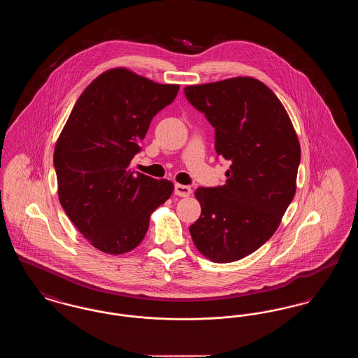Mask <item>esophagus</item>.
I'll return each mask as SVG.
<instances>
[{"instance_id": "esophagus-1", "label": "esophagus", "mask_w": 358, "mask_h": 358, "mask_svg": "<svg viewBox=\"0 0 358 358\" xmlns=\"http://www.w3.org/2000/svg\"><path fill=\"white\" fill-rule=\"evenodd\" d=\"M190 193H192V189L187 187V185H181V184H176V185H174V194H176V196L187 197V196H190Z\"/></svg>"}]
</instances>
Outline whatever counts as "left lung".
Returning <instances> with one entry per match:
<instances>
[{
	"mask_svg": "<svg viewBox=\"0 0 358 358\" xmlns=\"http://www.w3.org/2000/svg\"><path fill=\"white\" fill-rule=\"evenodd\" d=\"M184 94L215 127L217 155L231 161L224 185L196 190L201 216L189 232L212 262H235L273 236L291 204L299 141L283 104L256 79L189 85Z\"/></svg>",
	"mask_w": 358,
	"mask_h": 358,
	"instance_id": "1",
	"label": "left lung"
}]
</instances>
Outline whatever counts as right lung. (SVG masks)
<instances>
[{
  "label": "right lung",
  "mask_w": 358,
  "mask_h": 358,
  "mask_svg": "<svg viewBox=\"0 0 358 358\" xmlns=\"http://www.w3.org/2000/svg\"><path fill=\"white\" fill-rule=\"evenodd\" d=\"M178 90L129 69L106 71L79 96L57 139L53 166L60 204L103 252L120 255L136 248L152 212L171 197V181L131 171L129 165L150 122Z\"/></svg>",
  "instance_id": "add662e5"
}]
</instances>
